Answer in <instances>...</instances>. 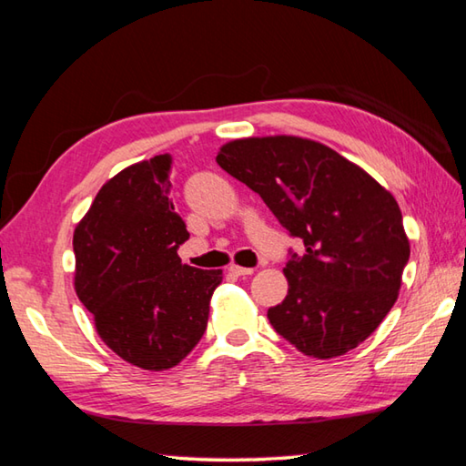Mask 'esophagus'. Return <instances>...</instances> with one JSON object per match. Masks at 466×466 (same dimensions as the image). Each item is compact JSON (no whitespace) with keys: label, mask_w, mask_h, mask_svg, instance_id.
I'll use <instances>...</instances> for the list:
<instances>
[{"label":"esophagus","mask_w":466,"mask_h":466,"mask_svg":"<svg viewBox=\"0 0 466 466\" xmlns=\"http://www.w3.org/2000/svg\"><path fill=\"white\" fill-rule=\"evenodd\" d=\"M228 270H230V273H232V275H236V277H247V275H252V273H255V268L238 267V265H230V267H228Z\"/></svg>","instance_id":"esophagus-1"}]
</instances>
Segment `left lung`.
Masks as SVG:
<instances>
[{
	"instance_id": "left-lung-1",
	"label": "left lung",
	"mask_w": 466,
	"mask_h": 466,
	"mask_svg": "<svg viewBox=\"0 0 466 466\" xmlns=\"http://www.w3.org/2000/svg\"><path fill=\"white\" fill-rule=\"evenodd\" d=\"M216 163L306 248H289V291L267 314L277 334L314 359L365 342L393 308L410 260L391 193L336 150L295 137L234 140Z\"/></svg>"
}]
</instances>
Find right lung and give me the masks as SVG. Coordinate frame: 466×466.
<instances>
[{
	"mask_svg": "<svg viewBox=\"0 0 466 466\" xmlns=\"http://www.w3.org/2000/svg\"><path fill=\"white\" fill-rule=\"evenodd\" d=\"M171 155L117 173L75 228V289L109 349L126 362L165 370L201 340L222 270L183 265L189 238L175 214Z\"/></svg>",
	"mask_w": 466,
	"mask_h": 466,
	"instance_id": "obj_1",
	"label": "right lung"
}]
</instances>
